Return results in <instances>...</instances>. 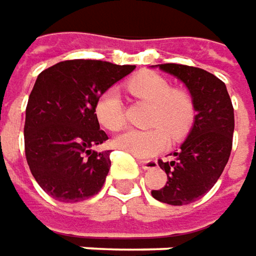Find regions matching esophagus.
<instances>
[{
    "label": "esophagus",
    "mask_w": 256,
    "mask_h": 256,
    "mask_svg": "<svg viewBox=\"0 0 256 256\" xmlns=\"http://www.w3.org/2000/svg\"><path fill=\"white\" fill-rule=\"evenodd\" d=\"M138 162L144 170H152L157 167V160H138Z\"/></svg>",
    "instance_id": "esophagus-1"
}]
</instances>
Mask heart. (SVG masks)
I'll return each instance as SVG.
<instances>
[{"instance_id":"obj_1","label":"heart","mask_w":256,"mask_h":256,"mask_svg":"<svg viewBox=\"0 0 256 256\" xmlns=\"http://www.w3.org/2000/svg\"><path fill=\"white\" fill-rule=\"evenodd\" d=\"M130 92L150 104V130H130L115 138L114 144L138 157H152L168 146V135L182 140L192 130L196 108L190 94L172 88L168 79L156 72H141L128 80ZM95 115L109 131H120L125 122L124 102L116 89H108L98 98Z\"/></svg>"}]
</instances>
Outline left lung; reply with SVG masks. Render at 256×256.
<instances>
[{
    "label": "left lung",
    "mask_w": 256,
    "mask_h": 256,
    "mask_svg": "<svg viewBox=\"0 0 256 256\" xmlns=\"http://www.w3.org/2000/svg\"><path fill=\"white\" fill-rule=\"evenodd\" d=\"M190 90L196 118L188 136L172 161L158 160L167 174V183L151 190L162 203L182 206L204 196L228 164L235 130L234 106L224 84L209 72L176 63L160 64Z\"/></svg>",
    "instance_id": "left-lung-1"
}]
</instances>
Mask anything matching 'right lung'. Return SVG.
I'll return each mask as SVG.
<instances>
[{
  "instance_id": "add662e5",
  "label": "right lung",
  "mask_w": 256,
  "mask_h": 256,
  "mask_svg": "<svg viewBox=\"0 0 256 256\" xmlns=\"http://www.w3.org/2000/svg\"><path fill=\"white\" fill-rule=\"evenodd\" d=\"M134 69L76 58L38 74L26 108L24 150L32 177L48 196L76 203L99 193L110 168V151L94 150L108 140L95 104Z\"/></svg>"
}]
</instances>
